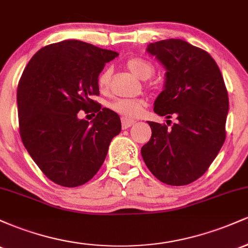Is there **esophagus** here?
Masks as SVG:
<instances>
[{"instance_id":"esophagus-1","label":"esophagus","mask_w":248,"mask_h":248,"mask_svg":"<svg viewBox=\"0 0 248 248\" xmlns=\"http://www.w3.org/2000/svg\"><path fill=\"white\" fill-rule=\"evenodd\" d=\"M122 128L124 129H127V128H129L130 126H133L134 124H135V121L133 120H128V119H122Z\"/></svg>"}]
</instances>
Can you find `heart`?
<instances>
[{
	"label": "heart",
	"mask_w": 248,
	"mask_h": 248,
	"mask_svg": "<svg viewBox=\"0 0 248 248\" xmlns=\"http://www.w3.org/2000/svg\"><path fill=\"white\" fill-rule=\"evenodd\" d=\"M127 67L135 76L141 79H149L155 73V66L152 62L141 57H133L126 62ZM110 80V70L105 69L98 77V87L101 92L107 91ZM143 99H115L109 104V108L113 112L118 113L124 119H135L141 115L146 107Z\"/></svg>",
	"instance_id": "b5f03b06"
}]
</instances>
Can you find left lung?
I'll return each mask as SVG.
<instances>
[{"label":"left lung","instance_id":"8db88e82","mask_svg":"<svg viewBox=\"0 0 248 248\" xmlns=\"http://www.w3.org/2000/svg\"><path fill=\"white\" fill-rule=\"evenodd\" d=\"M147 51L167 70L154 112L167 119L175 115L178 121L171 128L148 121L152 138L141 148V155L161 182L186 186L204 175L224 144L226 86L215 59L186 41L150 43Z\"/></svg>","mask_w":248,"mask_h":248}]
</instances>
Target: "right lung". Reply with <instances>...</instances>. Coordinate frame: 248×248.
<instances>
[{
	"label": "right lung",
	"instance_id": "1",
	"mask_svg": "<svg viewBox=\"0 0 248 248\" xmlns=\"http://www.w3.org/2000/svg\"><path fill=\"white\" fill-rule=\"evenodd\" d=\"M119 53L81 41L42 47L28 62L17 87L19 135L31 158L53 183H87L121 132L120 116L92 100L98 77ZM79 110L97 113L91 123Z\"/></svg>",
	"mask_w": 248,
	"mask_h": 248
}]
</instances>
